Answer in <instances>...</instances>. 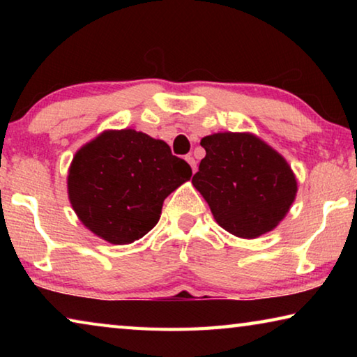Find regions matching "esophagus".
Here are the masks:
<instances>
[{
	"label": "esophagus",
	"instance_id": "esophagus-1",
	"mask_svg": "<svg viewBox=\"0 0 357 357\" xmlns=\"http://www.w3.org/2000/svg\"><path fill=\"white\" fill-rule=\"evenodd\" d=\"M185 160L189 162V165H190V168H192V173H195V172H197V160L193 159L192 155H185Z\"/></svg>",
	"mask_w": 357,
	"mask_h": 357
}]
</instances>
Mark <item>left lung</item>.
I'll return each instance as SVG.
<instances>
[{
    "label": "left lung",
    "mask_w": 357,
    "mask_h": 357,
    "mask_svg": "<svg viewBox=\"0 0 357 357\" xmlns=\"http://www.w3.org/2000/svg\"><path fill=\"white\" fill-rule=\"evenodd\" d=\"M206 155L192 184L214 219L239 238H258L277 227L294 202L298 184L283 157L252 134L208 135Z\"/></svg>",
    "instance_id": "obj_1"
}]
</instances>
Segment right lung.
<instances>
[{
  "instance_id": "right-lung-1",
  "label": "right lung",
  "mask_w": 357,
  "mask_h": 357,
  "mask_svg": "<svg viewBox=\"0 0 357 357\" xmlns=\"http://www.w3.org/2000/svg\"><path fill=\"white\" fill-rule=\"evenodd\" d=\"M190 176V165L165 142L132 129L108 130L75 154L69 200L94 234L130 244L153 229L165 198Z\"/></svg>"
}]
</instances>
